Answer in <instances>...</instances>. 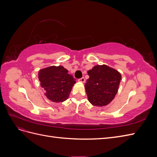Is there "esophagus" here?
I'll return each instance as SVG.
<instances>
[{
  "mask_svg": "<svg viewBox=\"0 0 157 157\" xmlns=\"http://www.w3.org/2000/svg\"><path fill=\"white\" fill-rule=\"evenodd\" d=\"M78 82H82V83L85 82V78H84V77H82V78H79V79H78Z\"/></svg>",
  "mask_w": 157,
  "mask_h": 157,
  "instance_id": "34e87169",
  "label": "esophagus"
}]
</instances>
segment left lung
Returning <instances> with one entry per match:
<instances>
[{"label":"left lung","mask_w":157,"mask_h":157,"mask_svg":"<svg viewBox=\"0 0 157 157\" xmlns=\"http://www.w3.org/2000/svg\"><path fill=\"white\" fill-rule=\"evenodd\" d=\"M89 78L84 87L88 99L92 105L104 107L115 98L119 88L121 74L108 65H95L88 71Z\"/></svg>","instance_id":"8db88e82"}]
</instances>
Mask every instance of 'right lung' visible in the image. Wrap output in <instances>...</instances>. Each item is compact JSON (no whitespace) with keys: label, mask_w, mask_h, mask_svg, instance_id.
Segmentation results:
<instances>
[{"label":"right lung","mask_w":157,"mask_h":157,"mask_svg":"<svg viewBox=\"0 0 157 157\" xmlns=\"http://www.w3.org/2000/svg\"><path fill=\"white\" fill-rule=\"evenodd\" d=\"M68 72L61 65H52L39 70L38 77L40 86L44 88V95L51 101L59 103L68 99L76 83V79Z\"/></svg>","instance_id":"obj_1"}]
</instances>
